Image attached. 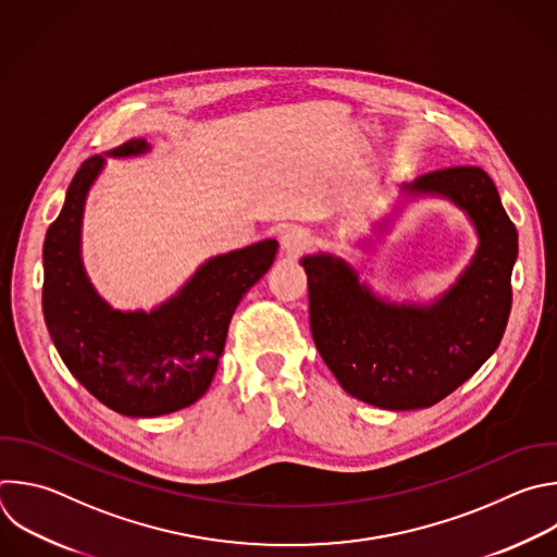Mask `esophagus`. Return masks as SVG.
Wrapping results in <instances>:
<instances>
[{
    "label": "esophagus",
    "mask_w": 557,
    "mask_h": 557,
    "mask_svg": "<svg viewBox=\"0 0 557 557\" xmlns=\"http://www.w3.org/2000/svg\"><path fill=\"white\" fill-rule=\"evenodd\" d=\"M310 245V234L297 225L293 227H286L284 234H282V247L288 256H297L301 253L306 247Z\"/></svg>",
    "instance_id": "1"
}]
</instances>
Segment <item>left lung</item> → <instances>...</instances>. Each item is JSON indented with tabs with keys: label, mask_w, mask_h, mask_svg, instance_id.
<instances>
[{
	"label": "left lung",
	"mask_w": 557,
	"mask_h": 557,
	"mask_svg": "<svg viewBox=\"0 0 557 557\" xmlns=\"http://www.w3.org/2000/svg\"><path fill=\"white\" fill-rule=\"evenodd\" d=\"M403 190L450 199L479 234L470 267L437 301L389 304L360 284L341 258L317 253L301 260L321 358L349 396L389 411L437 405L494 354L511 310L518 256V232L485 170L444 168Z\"/></svg>",
	"instance_id": "obj_1"
}]
</instances>
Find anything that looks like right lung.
<instances>
[{"mask_svg":"<svg viewBox=\"0 0 557 557\" xmlns=\"http://www.w3.org/2000/svg\"><path fill=\"white\" fill-rule=\"evenodd\" d=\"M148 150L144 139L113 157ZM104 157L74 174L65 206L44 243V317L72 376L104 407L154 418L195 405L210 387L232 314L271 269L277 240L210 258L174 297L150 312L113 310L91 286L81 260L83 208Z\"/></svg>","mask_w":557,"mask_h":557,"instance_id":"1","label":"right lung"}]
</instances>
